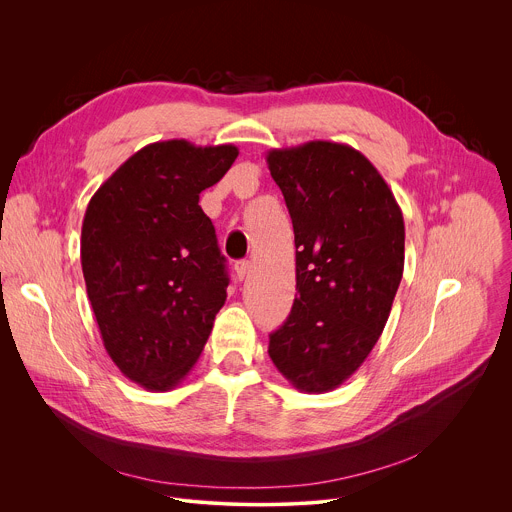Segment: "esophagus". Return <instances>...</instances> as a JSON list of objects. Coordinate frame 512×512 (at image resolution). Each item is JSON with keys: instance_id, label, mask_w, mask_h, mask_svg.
Returning a JSON list of instances; mask_svg holds the SVG:
<instances>
[{"instance_id": "obj_1", "label": "esophagus", "mask_w": 512, "mask_h": 512, "mask_svg": "<svg viewBox=\"0 0 512 512\" xmlns=\"http://www.w3.org/2000/svg\"><path fill=\"white\" fill-rule=\"evenodd\" d=\"M249 271H251V263L247 259H241L235 263V273L239 279H245L249 275Z\"/></svg>"}]
</instances>
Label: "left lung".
Wrapping results in <instances>:
<instances>
[{
    "label": "left lung",
    "instance_id": "obj_1",
    "mask_svg": "<svg viewBox=\"0 0 512 512\" xmlns=\"http://www.w3.org/2000/svg\"><path fill=\"white\" fill-rule=\"evenodd\" d=\"M267 166L294 225L298 289L269 356L302 393H326L360 367L389 320L403 214L377 168L346 143L271 150Z\"/></svg>",
    "mask_w": 512,
    "mask_h": 512
}]
</instances>
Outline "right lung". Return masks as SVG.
<instances>
[{"instance_id":"1","label":"right lung","mask_w":512,"mask_h":512,"mask_svg":"<svg viewBox=\"0 0 512 512\" xmlns=\"http://www.w3.org/2000/svg\"><path fill=\"white\" fill-rule=\"evenodd\" d=\"M237 156L233 143L156 141L123 162L87 206L89 302L107 354L148 391H170L192 371L225 306V257L198 200Z\"/></svg>"}]
</instances>
